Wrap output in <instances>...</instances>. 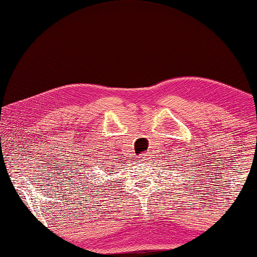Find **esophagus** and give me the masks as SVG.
<instances>
[{"label":"esophagus","mask_w":257,"mask_h":257,"mask_svg":"<svg viewBox=\"0 0 257 257\" xmlns=\"http://www.w3.org/2000/svg\"><path fill=\"white\" fill-rule=\"evenodd\" d=\"M139 159L142 161H149L150 159V154L149 153H142L139 156Z\"/></svg>","instance_id":"esophagus-1"}]
</instances>
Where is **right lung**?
I'll return each mask as SVG.
<instances>
[{"mask_svg":"<svg viewBox=\"0 0 257 257\" xmlns=\"http://www.w3.org/2000/svg\"><path fill=\"white\" fill-rule=\"evenodd\" d=\"M90 170H91V167H89V170H87L89 172H86V174H84V175H85L86 179H89L90 177H91V178L93 177V175H92V171H90ZM94 170H96V168H94ZM89 180H91V179H89ZM86 184H90V182H86Z\"/></svg>","mask_w":257,"mask_h":257,"instance_id":"right-lung-1","label":"right lung"}]
</instances>
